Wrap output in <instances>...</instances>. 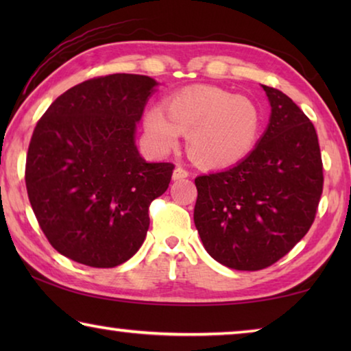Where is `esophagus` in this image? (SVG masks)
<instances>
[{"label":"esophagus","instance_id":"1","mask_svg":"<svg viewBox=\"0 0 351 351\" xmlns=\"http://www.w3.org/2000/svg\"><path fill=\"white\" fill-rule=\"evenodd\" d=\"M190 176V173H189V170H186V169H182V167H176L175 170H173V180L176 181V180H182V178H189Z\"/></svg>","mask_w":351,"mask_h":351}]
</instances>
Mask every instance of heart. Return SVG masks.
I'll list each match as a JSON object with an SVG mask.
<instances>
[{
    "label": "heart",
    "mask_w": 351,
    "mask_h": 351,
    "mask_svg": "<svg viewBox=\"0 0 351 351\" xmlns=\"http://www.w3.org/2000/svg\"><path fill=\"white\" fill-rule=\"evenodd\" d=\"M152 106L144 116L147 145L167 154L187 134V152L207 169H221L241 161L252 150L261 128L258 106L251 99L234 96L215 86H190Z\"/></svg>",
    "instance_id": "b5f03b06"
}]
</instances>
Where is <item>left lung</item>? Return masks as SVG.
Instances as JSON below:
<instances>
[{"label": "left lung", "instance_id": "obj_1", "mask_svg": "<svg viewBox=\"0 0 351 351\" xmlns=\"http://www.w3.org/2000/svg\"><path fill=\"white\" fill-rule=\"evenodd\" d=\"M261 86L271 119L258 144L234 167L195 180L201 241L239 271L268 268L304 239L324 189L316 128L287 94Z\"/></svg>", "mask_w": 351, "mask_h": 351}]
</instances>
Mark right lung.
<instances>
[{
    "instance_id": "add662e5",
    "label": "right lung",
    "mask_w": 351,
    "mask_h": 351,
    "mask_svg": "<svg viewBox=\"0 0 351 351\" xmlns=\"http://www.w3.org/2000/svg\"><path fill=\"white\" fill-rule=\"evenodd\" d=\"M158 83L138 74L94 77L63 93L35 127L26 189L56 251L91 268H114L145 240L148 207L175 165L145 162L136 123Z\"/></svg>"
}]
</instances>
